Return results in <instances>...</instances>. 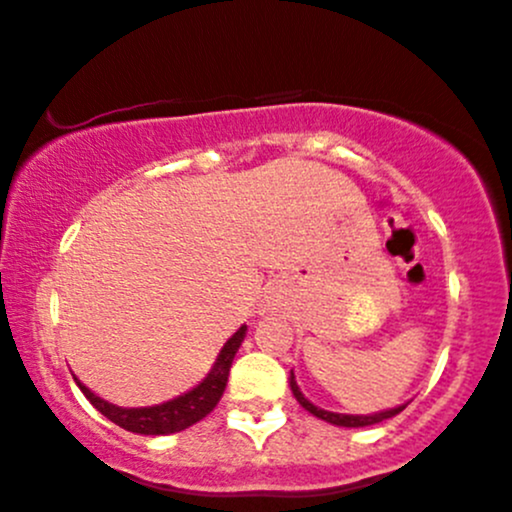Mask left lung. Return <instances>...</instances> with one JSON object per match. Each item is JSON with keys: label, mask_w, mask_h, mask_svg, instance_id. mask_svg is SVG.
Wrapping results in <instances>:
<instances>
[{"label": "left lung", "mask_w": 512, "mask_h": 512, "mask_svg": "<svg viewBox=\"0 0 512 512\" xmlns=\"http://www.w3.org/2000/svg\"><path fill=\"white\" fill-rule=\"evenodd\" d=\"M290 388H292L294 398H297V402L304 407L306 412H311L314 417L323 419V422H328V424L347 426V429H359V426H371V424H378V422H386V419L395 417V414H400L407 407V402H405V405L393 407V410H383V412H376V414H338V412L321 410V407H316L314 402L306 400L304 393L297 386V381H294V374H290Z\"/></svg>", "instance_id": "1"}]
</instances>
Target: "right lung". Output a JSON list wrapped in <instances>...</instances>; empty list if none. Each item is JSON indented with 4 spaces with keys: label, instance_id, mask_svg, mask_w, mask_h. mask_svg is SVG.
<instances>
[{
    "label": "right lung",
    "instance_id": "obj_1",
    "mask_svg": "<svg viewBox=\"0 0 512 512\" xmlns=\"http://www.w3.org/2000/svg\"><path fill=\"white\" fill-rule=\"evenodd\" d=\"M246 338V326H242L230 340L225 342L218 359H215L210 374L198 383L196 388H191L189 393L179 395V398L162 402V405L153 407H117L112 402L98 398L93 390L83 386L81 381L74 376L76 386L81 388V393L90 400V405L95 407L100 414H105L110 422H114L122 429L131 431V434H143V436H167L177 434V431L189 429L196 422H201L206 414H210L218 405L222 393H225L227 376H230V366L234 362V354Z\"/></svg>",
    "mask_w": 512,
    "mask_h": 512
}]
</instances>
